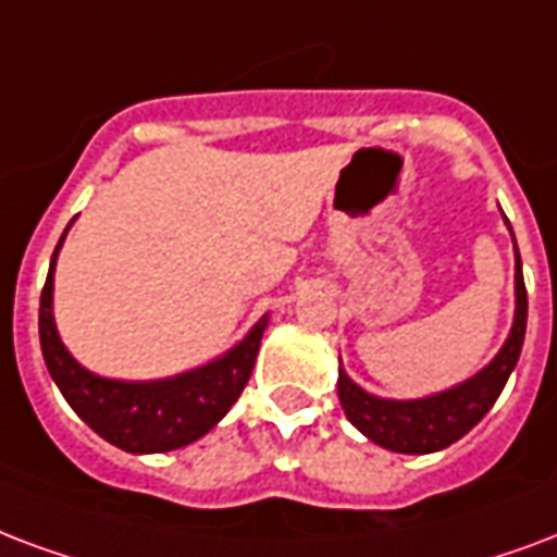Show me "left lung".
<instances>
[{"label": "left lung", "mask_w": 557, "mask_h": 557, "mask_svg": "<svg viewBox=\"0 0 557 557\" xmlns=\"http://www.w3.org/2000/svg\"><path fill=\"white\" fill-rule=\"evenodd\" d=\"M525 318H529V300H525L523 262H520V250L515 242V321L499 354L465 382L444 392L426 394V397H414V400L376 397L364 392L362 385H356L345 368H338V400L347 420L373 444L392 453H406V456H426V453H438L456 444L485 418L496 397L503 394L505 382L517 368V359L523 350Z\"/></svg>", "instance_id": "1"}]
</instances>
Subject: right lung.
Segmentation results:
<instances>
[{
    "label": "right lung",
    "instance_id": "obj_1",
    "mask_svg": "<svg viewBox=\"0 0 557 557\" xmlns=\"http://www.w3.org/2000/svg\"><path fill=\"white\" fill-rule=\"evenodd\" d=\"M70 227L63 231L54 248L49 277L40 295V347L54 385L92 432H99L113 447L134 456L169 453L203 438L231 411L242 388L248 385L260 354L262 333L269 326V312L231 350L184 373L163 380L99 376L66 350L54 324V265Z\"/></svg>",
    "mask_w": 557,
    "mask_h": 557
}]
</instances>
